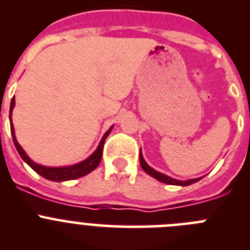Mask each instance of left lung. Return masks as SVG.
<instances>
[{"label":"left lung","instance_id":"left-lung-1","mask_svg":"<svg viewBox=\"0 0 250 250\" xmlns=\"http://www.w3.org/2000/svg\"><path fill=\"white\" fill-rule=\"evenodd\" d=\"M140 165L141 167L144 169V171L146 174H149L150 176H152V178H155L156 180H159V182L161 183H165V184H170V185H180V187H188V185L190 184H194V183L199 182L200 179L203 178H196V179H189V180H178V179H174V178H170V176L165 175V174L160 173V171H156L155 169H152L151 167H149L147 165L146 161L144 160V156H143V154H141L140 151Z\"/></svg>","mask_w":250,"mask_h":250}]
</instances>
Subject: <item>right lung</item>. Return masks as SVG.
I'll return each instance as SVG.
<instances>
[{
    "instance_id": "obj_1",
    "label": "right lung",
    "mask_w": 250,
    "mask_h": 250,
    "mask_svg": "<svg viewBox=\"0 0 250 250\" xmlns=\"http://www.w3.org/2000/svg\"><path fill=\"white\" fill-rule=\"evenodd\" d=\"M15 107V98H12L11 100V106H10V124H11V134H12L13 144L16 146L17 151H19L20 156L22 158V160L25 161L26 164L34 169L39 175H41L42 178L51 180V182H66V180H74V179H79L81 176L87 175L89 173H91L92 170H95L98 167V165L100 164L101 156H103V149H104V143H105V139L109 136V134L111 132L112 126L110 127L107 131L104 134L103 139H101L100 144H99L98 149L92 152L91 155L87 159L83 160L81 163H77V164L70 165V167H45V165H40L37 163H35L34 160H31L30 156L26 154V151L22 149L21 145L19 144L16 136H15V127H13L12 124V110Z\"/></svg>"
}]
</instances>
